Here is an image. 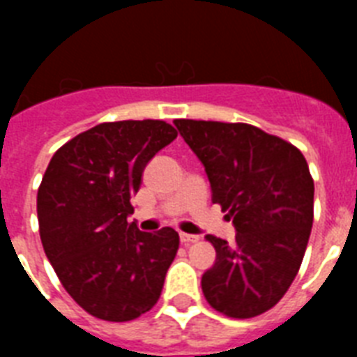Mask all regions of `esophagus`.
I'll list each match as a JSON object with an SVG mask.
<instances>
[{
  "instance_id": "1",
  "label": "esophagus",
  "mask_w": 357,
  "mask_h": 357,
  "mask_svg": "<svg viewBox=\"0 0 357 357\" xmlns=\"http://www.w3.org/2000/svg\"><path fill=\"white\" fill-rule=\"evenodd\" d=\"M179 241H181V244H192V243H198L200 237H198V235H190V234H179Z\"/></svg>"
}]
</instances>
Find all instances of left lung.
<instances>
[{"mask_svg": "<svg viewBox=\"0 0 357 357\" xmlns=\"http://www.w3.org/2000/svg\"><path fill=\"white\" fill-rule=\"evenodd\" d=\"M200 159L213 204L234 220L231 244L215 235V265L202 276L213 310L234 319L261 315L298 274L313 226V178L302 151L250 123L174 120Z\"/></svg>", "mask_w": 357, "mask_h": 357, "instance_id": "8db88e82", "label": "left lung"}]
</instances>
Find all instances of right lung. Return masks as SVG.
I'll return each mask as SVG.
<instances>
[{
  "instance_id": "right-lung-1",
  "label": "right lung",
  "mask_w": 357,
  "mask_h": 357,
  "mask_svg": "<svg viewBox=\"0 0 357 357\" xmlns=\"http://www.w3.org/2000/svg\"><path fill=\"white\" fill-rule=\"evenodd\" d=\"M176 137L162 120L98 123L47 165L36 195L42 246L66 293L96 319L133 321L161 296L179 235L140 231L129 200L148 161Z\"/></svg>"
}]
</instances>
